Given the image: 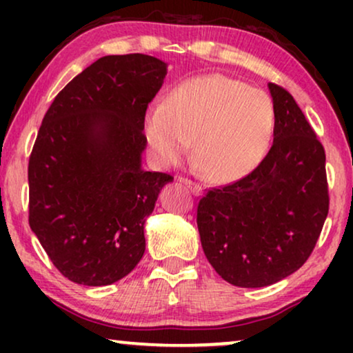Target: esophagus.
<instances>
[{
	"label": "esophagus",
	"instance_id": "obj_1",
	"mask_svg": "<svg viewBox=\"0 0 353 353\" xmlns=\"http://www.w3.org/2000/svg\"><path fill=\"white\" fill-rule=\"evenodd\" d=\"M180 181L188 188V190L192 192V194L197 196V194H201V192H202V186L197 185V183L188 180V178H180Z\"/></svg>",
	"mask_w": 353,
	"mask_h": 353
}]
</instances>
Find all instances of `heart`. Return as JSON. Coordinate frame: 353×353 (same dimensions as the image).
Returning <instances> with one entry per match:
<instances>
[{"instance_id": "obj_1", "label": "heart", "mask_w": 353, "mask_h": 353, "mask_svg": "<svg viewBox=\"0 0 353 353\" xmlns=\"http://www.w3.org/2000/svg\"><path fill=\"white\" fill-rule=\"evenodd\" d=\"M273 130L272 99L220 74L176 85L144 120V138L159 165L181 162L194 138L192 162L214 183L249 175L263 161Z\"/></svg>"}]
</instances>
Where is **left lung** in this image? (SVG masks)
<instances>
[{"mask_svg":"<svg viewBox=\"0 0 353 353\" xmlns=\"http://www.w3.org/2000/svg\"><path fill=\"white\" fill-rule=\"evenodd\" d=\"M273 146L249 175L207 190L197 204L204 254L225 281L263 288L297 272L330 210L326 154L296 99L270 83Z\"/></svg>","mask_w":353,"mask_h":353,"instance_id":"obj_1","label":"left lung"}]
</instances>
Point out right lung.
<instances>
[{
  "instance_id": "1",
  "label": "right lung",
  "mask_w": 353,
  "mask_h": 353,
  "mask_svg": "<svg viewBox=\"0 0 353 353\" xmlns=\"http://www.w3.org/2000/svg\"><path fill=\"white\" fill-rule=\"evenodd\" d=\"M165 75L157 57L104 56L43 117L28 161V223L77 284L108 286L143 257L144 221L173 180L141 168L144 117Z\"/></svg>"
}]
</instances>
